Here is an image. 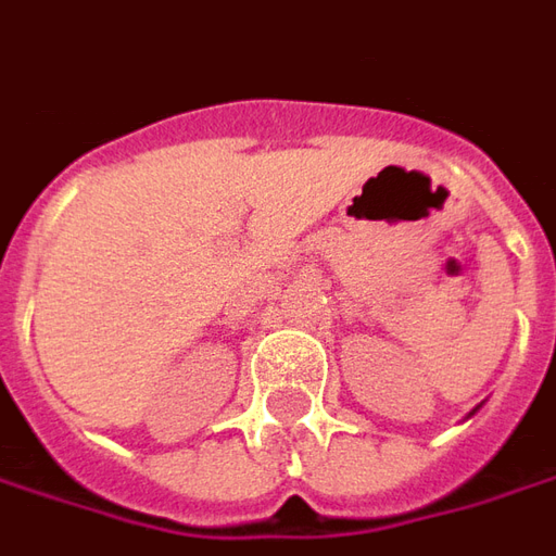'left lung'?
Masks as SVG:
<instances>
[{
	"instance_id": "1",
	"label": "left lung",
	"mask_w": 556,
	"mask_h": 556,
	"mask_svg": "<svg viewBox=\"0 0 556 556\" xmlns=\"http://www.w3.org/2000/svg\"><path fill=\"white\" fill-rule=\"evenodd\" d=\"M472 415H476V412H472Z\"/></svg>"
}]
</instances>
